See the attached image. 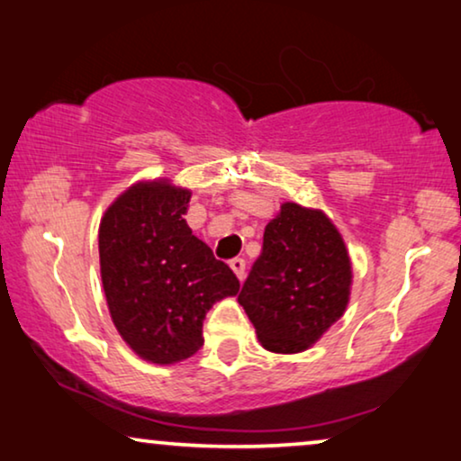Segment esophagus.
I'll return each mask as SVG.
<instances>
[{"label":"esophagus","mask_w":461,"mask_h":461,"mask_svg":"<svg viewBox=\"0 0 461 461\" xmlns=\"http://www.w3.org/2000/svg\"><path fill=\"white\" fill-rule=\"evenodd\" d=\"M230 267H231L233 273H236L238 279L244 281V276H246V260L244 258H233V260H230Z\"/></svg>","instance_id":"esophagus-1"}]
</instances>
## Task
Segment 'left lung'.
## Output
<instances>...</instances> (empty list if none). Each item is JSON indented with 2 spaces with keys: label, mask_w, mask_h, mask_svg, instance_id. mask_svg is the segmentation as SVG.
<instances>
[{
  "label": "left lung",
  "mask_w": 461,
  "mask_h": 461,
  "mask_svg": "<svg viewBox=\"0 0 461 461\" xmlns=\"http://www.w3.org/2000/svg\"><path fill=\"white\" fill-rule=\"evenodd\" d=\"M345 242L324 213L285 203L238 302L273 353H299L342 316L350 294Z\"/></svg>",
  "instance_id": "obj_1"
}]
</instances>
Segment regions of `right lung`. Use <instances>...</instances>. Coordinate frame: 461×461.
Here are the masks:
<instances>
[{
  "label": "right lung",
  "instance_id": "obj_1",
  "mask_svg": "<svg viewBox=\"0 0 461 461\" xmlns=\"http://www.w3.org/2000/svg\"><path fill=\"white\" fill-rule=\"evenodd\" d=\"M191 193L141 182L102 217V285L113 322L127 345L151 363L167 365L203 347V320L240 281L211 248L193 236L182 215Z\"/></svg>",
  "mask_w": 461,
  "mask_h": 461
}]
</instances>
